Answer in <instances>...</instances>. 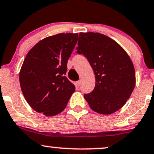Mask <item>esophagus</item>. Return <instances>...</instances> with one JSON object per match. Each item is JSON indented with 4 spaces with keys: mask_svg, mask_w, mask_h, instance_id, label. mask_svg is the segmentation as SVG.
Segmentation results:
<instances>
[{
    "mask_svg": "<svg viewBox=\"0 0 154 154\" xmlns=\"http://www.w3.org/2000/svg\"><path fill=\"white\" fill-rule=\"evenodd\" d=\"M76 84H77V87H79V86H80V84H81V80H79V81H77V82H76Z\"/></svg>",
    "mask_w": 154,
    "mask_h": 154,
    "instance_id": "obj_1",
    "label": "esophagus"
}]
</instances>
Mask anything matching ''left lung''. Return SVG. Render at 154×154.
Instances as JSON below:
<instances>
[{"instance_id": "1", "label": "left lung", "mask_w": 154, "mask_h": 154, "mask_svg": "<svg viewBox=\"0 0 154 154\" xmlns=\"http://www.w3.org/2000/svg\"><path fill=\"white\" fill-rule=\"evenodd\" d=\"M77 53L88 59L95 75V86L84 94L90 108L109 115L119 110L130 97L136 85L134 66L125 50L100 33H80Z\"/></svg>"}]
</instances>
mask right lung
Returning <instances> with one entry per match:
<instances>
[{
	"mask_svg": "<svg viewBox=\"0 0 154 154\" xmlns=\"http://www.w3.org/2000/svg\"><path fill=\"white\" fill-rule=\"evenodd\" d=\"M78 34H59L44 38L31 49L20 71L21 88L35 111L54 116L64 110L75 86L66 78L67 62Z\"/></svg>",
	"mask_w": 154,
	"mask_h": 154,
	"instance_id": "right-lung-1",
	"label": "right lung"
}]
</instances>
